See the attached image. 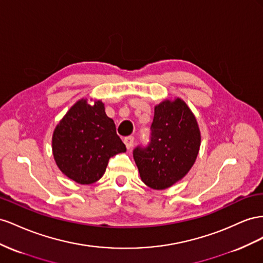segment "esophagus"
Masks as SVG:
<instances>
[{"instance_id": "34e87169", "label": "esophagus", "mask_w": 263, "mask_h": 263, "mask_svg": "<svg viewBox=\"0 0 263 263\" xmlns=\"http://www.w3.org/2000/svg\"><path fill=\"white\" fill-rule=\"evenodd\" d=\"M133 141H134V138H133V137H125V138H124L123 142H124V144H125V146H126L127 149H130V148L132 147Z\"/></svg>"}]
</instances>
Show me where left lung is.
Returning <instances> with one entry per match:
<instances>
[{
    "label": "left lung",
    "mask_w": 263,
    "mask_h": 263,
    "mask_svg": "<svg viewBox=\"0 0 263 263\" xmlns=\"http://www.w3.org/2000/svg\"><path fill=\"white\" fill-rule=\"evenodd\" d=\"M152 138L146 147L133 151L140 177L153 190H166L181 181L197 159L200 130L181 98L165 99L154 107Z\"/></svg>",
    "instance_id": "1"
}]
</instances>
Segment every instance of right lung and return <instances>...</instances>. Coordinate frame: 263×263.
Wrapping results in <instances>:
<instances>
[{"label": "right lung", "instance_id": "right-lung-1", "mask_svg": "<svg viewBox=\"0 0 263 263\" xmlns=\"http://www.w3.org/2000/svg\"><path fill=\"white\" fill-rule=\"evenodd\" d=\"M92 101V99H90ZM79 99L56 125L51 139L54 160L62 173L78 184L96 183L109 159L126 147L101 100Z\"/></svg>", "mask_w": 263, "mask_h": 263}]
</instances>
